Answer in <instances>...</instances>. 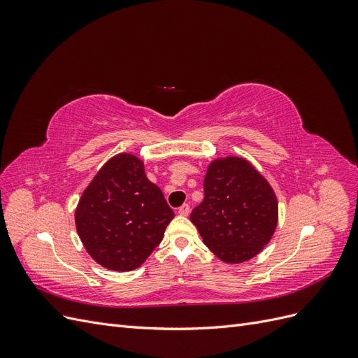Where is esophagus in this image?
Segmentation results:
<instances>
[{"mask_svg": "<svg viewBox=\"0 0 358 358\" xmlns=\"http://www.w3.org/2000/svg\"><path fill=\"white\" fill-rule=\"evenodd\" d=\"M189 212H191V209H189V204H182L180 208L178 209V213H179V215H182V216H188V215H189Z\"/></svg>", "mask_w": 358, "mask_h": 358, "instance_id": "obj_1", "label": "esophagus"}]
</instances>
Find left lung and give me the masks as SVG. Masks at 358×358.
Returning <instances> with one entry per match:
<instances>
[{
  "mask_svg": "<svg viewBox=\"0 0 358 358\" xmlns=\"http://www.w3.org/2000/svg\"><path fill=\"white\" fill-rule=\"evenodd\" d=\"M189 218L216 257L230 264L243 263L272 239L278 225L276 194L245 158H218L208 167L204 200Z\"/></svg>",
  "mask_w": 358,
  "mask_h": 358,
  "instance_id": "left-lung-1",
  "label": "left lung"
}]
</instances>
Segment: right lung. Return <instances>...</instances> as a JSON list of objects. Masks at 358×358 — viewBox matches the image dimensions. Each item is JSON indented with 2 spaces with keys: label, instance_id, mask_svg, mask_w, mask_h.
<instances>
[{
  "label": "right lung",
  "instance_id": "add662e5",
  "mask_svg": "<svg viewBox=\"0 0 358 358\" xmlns=\"http://www.w3.org/2000/svg\"><path fill=\"white\" fill-rule=\"evenodd\" d=\"M175 218L164 194L133 154L112 157L83 191L76 230L96 263L116 272L142 266Z\"/></svg>",
  "mask_w": 358,
  "mask_h": 358
}]
</instances>
